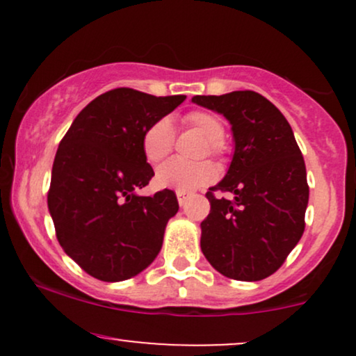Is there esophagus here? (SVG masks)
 Segmentation results:
<instances>
[{
  "mask_svg": "<svg viewBox=\"0 0 356 356\" xmlns=\"http://www.w3.org/2000/svg\"><path fill=\"white\" fill-rule=\"evenodd\" d=\"M175 194H177V201L181 206H184V204L187 202V199L191 197V192H187V191H177Z\"/></svg>",
  "mask_w": 356,
  "mask_h": 356,
  "instance_id": "1",
  "label": "esophagus"
}]
</instances>
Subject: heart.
<instances>
[{"label": "heart", "mask_w": 356, "mask_h": 356, "mask_svg": "<svg viewBox=\"0 0 356 356\" xmlns=\"http://www.w3.org/2000/svg\"><path fill=\"white\" fill-rule=\"evenodd\" d=\"M187 124L207 138L211 154H220L224 149V124L218 115L204 110H195L186 117ZM174 145V127L169 118H159L142 137V150L145 159L152 164L164 161ZM216 179V167L209 161L184 162L179 159L165 162L155 172V182L162 189L194 191Z\"/></svg>", "instance_id": "heart-1"}]
</instances>
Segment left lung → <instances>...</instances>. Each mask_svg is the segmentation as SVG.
<instances>
[{"label": "left lung", "instance_id": "1", "mask_svg": "<svg viewBox=\"0 0 356 356\" xmlns=\"http://www.w3.org/2000/svg\"><path fill=\"white\" fill-rule=\"evenodd\" d=\"M192 102L222 113L234 137L227 174L211 187L201 249L220 275L259 281L281 268L305 231L309 187L305 159L283 113L251 90L195 95ZM216 190L232 200L216 198Z\"/></svg>", "mask_w": 356, "mask_h": 356}]
</instances>
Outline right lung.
Masks as SVG:
<instances>
[{
	"label": "right lung",
	"mask_w": 356,
	"mask_h": 356,
	"mask_svg": "<svg viewBox=\"0 0 356 356\" xmlns=\"http://www.w3.org/2000/svg\"><path fill=\"white\" fill-rule=\"evenodd\" d=\"M184 100L110 90L90 102L61 138L48 209L60 246L90 276L108 283L129 280L161 251L179 202L169 189L154 195L136 192L154 175L142 137Z\"/></svg>",
	"instance_id": "obj_1"
}]
</instances>
